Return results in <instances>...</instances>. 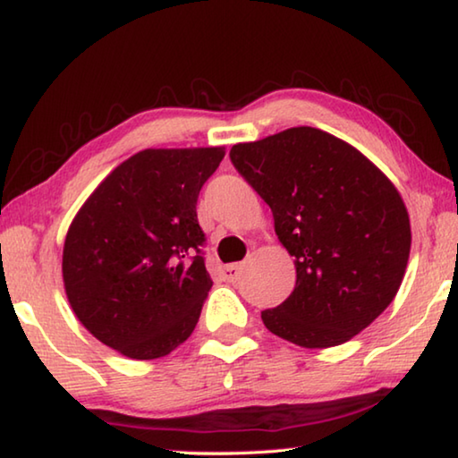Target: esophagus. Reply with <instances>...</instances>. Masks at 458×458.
Instances as JSON below:
<instances>
[{
	"label": "esophagus",
	"mask_w": 458,
	"mask_h": 458,
	"mask_svg": "<svg viewBox=\"0 0 458 458\" xmlns=\"http://www.w3.org/2000/svg\"><path fill=\"white\" fill-rule=\"evenodd\" d=\"M220 275H222L224 281L234 283V281H238L240 275H242V265H238V262H236V265L222 267V268H220Z\"/></svg>",
	"instance_id": "34e87169"
}]
</instances>
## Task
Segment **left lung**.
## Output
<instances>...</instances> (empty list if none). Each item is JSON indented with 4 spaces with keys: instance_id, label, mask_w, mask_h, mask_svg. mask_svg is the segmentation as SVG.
<instances>
[{
    "instance_id": "left-lung-1",
    "label": "left lung",
    "mask_w": 458,
    "mask_h": 458,
    "mask_svg": "<svg viewBox=\"0 0 458 458\" xmlns=\"http://www.w3.org/2000/svg\"><path fill=\"white\" fill-rule=\"evenodd\" d=\"M273 210L294 257L291 297L262 311L270 333L321 350L345 344L392 303L410 257V220L392 182L341 139L293 127L230 149Z\"/></svg>"
}]
</instances>
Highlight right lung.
<instances>
[{"label":"right lung","instance_id":"right-lung-1","mask_svg":"<svg viewBox=\"0 0 458 458\" xmlns=\"http://www.w3.org/2000/svg\"><path fill=\"white\" fill-rule=\"evenodd\" d=\"M222 159V147L139 151L71 224L62 276L72 311L131 360L164 358L196 329L212 289L196 204Z\"/></svg>","mask_w":458,"mask_h":458}]
</instances>
